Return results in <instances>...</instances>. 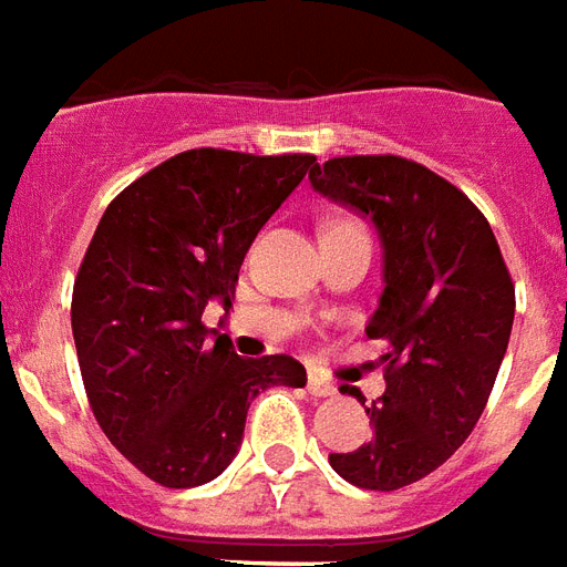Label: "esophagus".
I'll return each mask as SVG.
<instances>
[{
	"mask_svg": "<svg viewBox=\"0 0 567 567\" xmlns=\"http://www.w3.org/2000/svg\"><path fill=\"white\" fill-rule=\"evenodd\" d=\"M306 389L312 392L315 399H327V395H336V386H332L330 380L321 378V374H315V371H309V383H306Z\"/></svg>",
	"mask_w": 567,
	"mask_h": 567,
	"instance_id": "obj_1",
	"label": "esophagus"
}]
</instances>
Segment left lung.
I'll use <instances>...</instances> for the list:
<instances>
[{
  "label": "left lung",
  "mask_w": 567,
  "mask_h": 567,
  "mask_svg": "<svg viewBox=\"0 0 567 567\" xmlns=\"http://www.w3.org/2000/svg\"><path fill=\"white\" fill-rule=\"evenodd\" d=\"M309 181L369 216L383 249L365 332L389 341L386 392L365 408L374 437L330 464L357 487L399 491L446 464L482 416L512 336V276L482 210L413 159L332 157Z\"/></svg>",
  "instance_id": "1"
}]
</instances>
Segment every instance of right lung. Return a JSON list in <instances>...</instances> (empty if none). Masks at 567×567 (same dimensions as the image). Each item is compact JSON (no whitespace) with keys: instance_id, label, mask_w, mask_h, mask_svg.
<instances>
[{"instance_id":"1","label":"right lung","mask_w":567,"mask_h":567,"mask_svg":"<svg viewBox=\"0 0 567 567\" xmlns=\"http://www.w3.org/2000/svg\"><path fill=\"white\" fill-rule=\"evenodd\" d=\"M312 154H175L112 198L73 282L71 327L97 425L140 473L196 487L244 443L246 410L270 386H306L300 362L244 360L207 341L210 300L231 309L244 255Z\"/></svg>"}]
</instances>
